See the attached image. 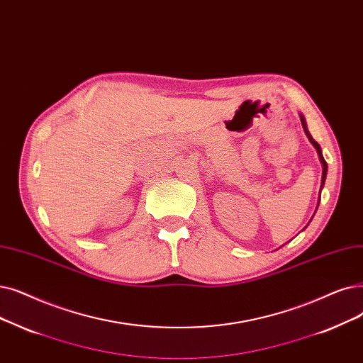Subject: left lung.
<instances>
[{
  "label": "left lung",
  "instance_id": "obj_1",
  "mask_svg": "<svg viewBox=\"0 0 363 363\" xmlns=\"http://www.w3.org/2000/svg\"><path fill=\"white\" fill-rule=\"evenodd\" d=\"M301 123H303V128H304V132H306V135L308 136V139H310V143L314 145V148L318 150V154H319V159H320V163H322V166H323V172H322V186H323V184H325V178H326V172H328V164H326V162H325V159H323V155H322V150H320V145L316 143V140H314L313 138H311V135L308 133V130H307V125H306V120H304V117L301 116Z\"/></svg>",
  "mask_w": 363,
  "mask_h": 363
}]
</instances>
